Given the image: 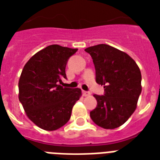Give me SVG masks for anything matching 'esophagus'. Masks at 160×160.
<instances>
[{"instance_id":"34e87169","label":"esophagus","mask_w":160,"mask_h":160,"mask_svg":"<svg viewBox=\"0 0 160 160\" xmlns=\"http://www.w3.org/2000/svg\"><path fill=\"white\" fill-rule=\"evenodd\" d=\"M90 92H89V91H83V96L87 97V96H90Z\"/></svg>"}]
</instances>
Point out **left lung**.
I'll list each match as a JSON object with an SVG mask.
<instances>
[{"mask_svg":"<svg viewBox=\"0 0 160 160\" xmlns=\"http://www.w3.org/2000/svg\"><path fill=\"white\" fill-rule=\"evenodd\" d=\"M85 51L93 59L96 83L104 85L105 92L94 95L97 107L90 111V118L104 129L121 126L137 108L142 90L139 66L128 54L109 45L100 44Z\"/></svg>","mask_w":160,"mask_h":160,"instance_id":"left-lung-1","label":"left lung"}]
</instances>
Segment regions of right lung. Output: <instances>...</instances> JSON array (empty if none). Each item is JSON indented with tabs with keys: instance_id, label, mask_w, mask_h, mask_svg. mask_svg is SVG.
<instances>
[{
	"instance_id": "obj_1",
	"label": "right lung",
	"mask_w": 160,
	"mask_h": 160,
	"mask_svg": "<svg viewBox=\"0 0 160 160\" xmlns=\"http://www.w3.org/2000/svg\"><path fill=\"white\" fill-rule=\"evenodd\" d=\"M77 50L51 45L35 54L22 70L19 100L27 117L44 130L53 131L65 125L82 95L79 88L60 85L66 78L68 59Z\"/></svg>"
}]
</instances>
